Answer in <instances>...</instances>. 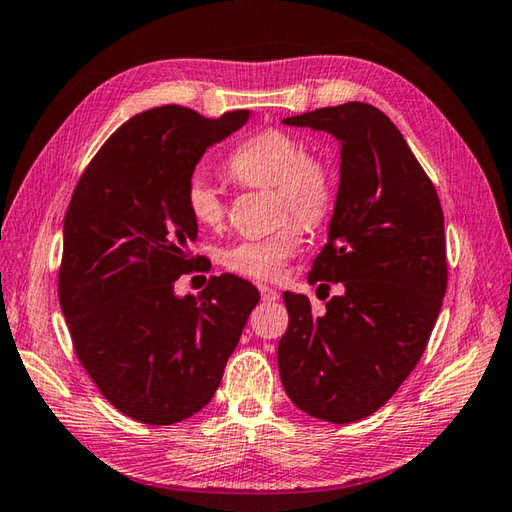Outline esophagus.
Listing matches in <instances>:
<instances>
[{
	"label": "esophagus",
	"mask_w": 512,
	"mask_h": 512,
	"mask_svg": "<svg viewBox=\"0 0 512 512\" xmlns=\"http://www.w3.org/2000/svg\"><path fill=\"white\" fill-rule=\"evenodd\" d=\"M259 295H262L264 301H277L279 299V292L270 286H259Z\"/></svg>",
	"instance_id": "34e87169"
}]
</instances>
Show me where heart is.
<instances>
[{
	"label": "heart",
	"instance_id": "heart-1",
	"mask_svg": "<svg viewBox=\"0 0 512 512\" xmlns=\"http://www.w3.org/2000/svg\"><path fill=\"white\" fill-rule=\"evenodd\" d=\"M226 171L244 187L273 189L281 215H295L301 224H321L334 204V176L323 160L308 156L297 136L281 129H264L244 140L226 160ZM184 206L202 228L222 226L226 202L215 184L195 173L184 184ZM303 231L288 222L266 237L239 239L222 253V264L233 273L275 279L286 262L297 255Z\"/></svg>",
	"mask_w": 512,
	"mask_h": 512
}]
</instances>
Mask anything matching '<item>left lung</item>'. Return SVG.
Masks as SVG:
<instances>
[{"label":"left lung","mask_w":512,"mask_h":512,"mask_svg":"<svg viewBox=\"0 0 512 512\" xmlns=\"http://www.w3.org/2000/svg\"><path fill=\"white\" fill-rule=\"evenodd\" d=\"M341 145L328 244L310 284L343 292L317 310L284 292L288 330L277 345L288 398L334 424L372 416L427 347L447 292L444 215L427 173L389 118L367 103L284 118Z\"/></svg>","instance_id":"obj_1"}]
</instances>
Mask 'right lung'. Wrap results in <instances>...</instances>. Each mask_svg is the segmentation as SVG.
Masks as SVG:
<instances>
[{
	"label": "right lung",
	"mask_w": 512,
	"mask_h": 512,
	"mask_svg": "<svg viewBox=\"0 0 512 512\" xmlns=\"http://www.w3.org/2000/svg\"><path fill=\"white\" fill-rule=\"evenodd\" d=\"M250 112L204 118L162 105L129 118L85 169L63 222L59 303L101 394L145 424L191 418L220 387L259 292L235 275L202 295L173 284L198 264L184 184Z\"/></svg>",
	"instance_id": "1"
}]
</instances>
